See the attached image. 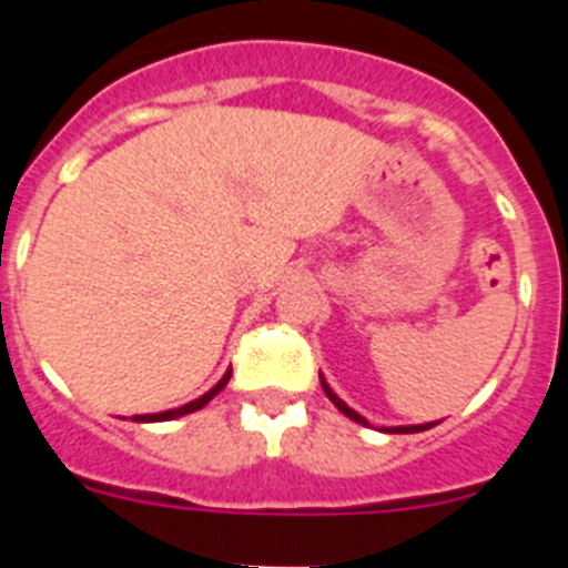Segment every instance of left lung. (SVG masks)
Instances as JSON below:
<instances>
[{
	"mask_svg": "<svg viewBox=\"0 0 568 568\" xmlns=\"http://www.w3.org/2000/svg\"><path fill=\"white\" fill-rule=\"evenodd\" d=\"M321 386H324V393H327V398L333 400L335 406H338V409H341V413L346 415V418H349V420H355V424H361V426H369V424H366V418H364V415H358V413H355V409H349V406H346L344 400H341L338 395H335L333 389H329V384H327V381L321 378ZM429 426H435V424H418V426H393V429H395V433H424V429H429Z\"/></svg>",
	"mask_w": 568,
	"mask_h": 568,
	"instance_id": "obj_1",
	"label": "left lung"
}]
</instances>
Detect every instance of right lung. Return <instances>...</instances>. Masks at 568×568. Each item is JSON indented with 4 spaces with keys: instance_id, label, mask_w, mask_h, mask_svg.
<instances>
[{
    "instance_id": "add662e5",
    "label": "right lung",
    "mask_w": 568,
    "mask_h": 568,
    "mask_svg": "<svg viewBox=\"0 0 568 568\" xmlns=\"http://www.w3.org/2000/svg\"><path fill=\"white\" fill-rule=\"evenodd\" d=\"M230 375H233V369H227V373H224V378L219 381V384H215L213 389H210V393H204L202 398L190 400V404L179 406V409H168V413H155V415H133V420H139V424H150V420H173V418H182V415H190V413H195V409H202L204 404H210V400H213L215 395L222 393L224 386H227Z\"/></svg>"
}]
</instances>
